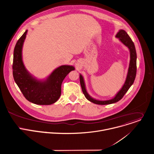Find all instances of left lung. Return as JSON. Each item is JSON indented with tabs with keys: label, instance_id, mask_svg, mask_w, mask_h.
<instances>
[{
	"label": "left lung",
	"instance_id": "left-lung-1",
	"mask_svg": "<svg viewBox=\"0 0 154 154\" xmlns=\"http://www.w3.org/2000/svg\"><path fill=\"white\" fill-rule=\"evenodd\" d=\"M116 37L119 40V41H120L123 45H124L125 46H127L128 48L130 51V57L129 66H128L125 81L122 88L116 94V95L112 98L108 100H100L92 97L88 94L86 90V84H85L84 79L82 75L81 74H79L80 84H81L82 91L84 96L86 97V98L89 101L92 102V103L95 104L101 105H109V104L116 103V102L119 101V100L122 98L124 95L126 94V92L128 91L129 88L131 86V85L133 84L135 77H136V59H137V56H136V49L133 41L131 40V39L130 38L127 33L124 30H122V29L119 30V31L116 34Z\"/></svg>",
	"mask_w": 154,
	"mask_h": 154
}]
</instances>
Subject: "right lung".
<instances>
[{
  "instance_id": "obj_1",
  "label": "right lung",
  "mask_w": 154,
  "mask_h": 154,
  "mask_svg": "<svg viewBox=\"0 0 154 154\" xmlns=\"http://www.w3.org/2000/svg\"><path fill=\"white\" fill-rule=\"evenodd\" d=\"M27 30L17 42L13 53V75L25 98L31 103L40 105L54 103L61 95V85L66 76L75 70L72 65H61L46 78L38 79L26 68L23 60V47Z\"/></svg>"
}]
</instances>
